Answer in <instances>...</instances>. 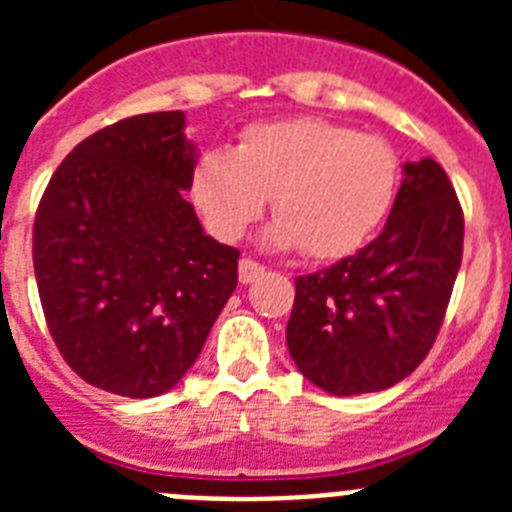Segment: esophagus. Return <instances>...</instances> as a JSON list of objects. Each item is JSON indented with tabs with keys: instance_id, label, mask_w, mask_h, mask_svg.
Returning <instances> with one entry per match:
<instances>
[{
	"instance_id": "34e87169",
	"label": "esophagus",
	"mask_w": 512,
	"mask_h": 512,
	"mask_svg": "<svg viewBox=\"0 0 512 512\" xmlns=\"http://www.w3.org/2000/svg\"><path fill=\"white\" fill-rule=\"evenodd\" d=\"M261 274H264V264L253 259H241V266H238V279H241V284L256 282Z\"/></svg>"
}]
</instances>
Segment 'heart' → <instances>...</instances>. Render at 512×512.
<instances>
[{"label":"heart","mask_w":512,"mask_h":512,"mask_svg":"<svg viewBox=\"0 0 512 512\" xmlns=\"http://www.w3.org/2000/svg\"><path fill=\"white\" fill-rule=\"evenodd\" d=\"M400 161L379 135L323 117L253 122L235 148L194 158L189 194L220 241H238L274 193L271 243L312 259L359 251L395 202Z\"/></svg>","instance_id":"b5f03b06"}]
</instances>
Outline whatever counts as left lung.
<instances>
[{
    "mask_svg": "<svg viewBox=\"0 0 512 512\" xmlns=\"http://www.w3.org/2000/svg\"><path fill=\"white\" fill-rule=\"evenodd\" d=\"M464 251V212L433 158L405 164L390 220L369 246L295 279L287 346L330 395L387 390L436 343Z\"/></svg>",
    "mask_w": 512,
    "mask_h": 512,
    "instance_id": "left-lung-1",
    "label": "left lung"
}]
</instances>
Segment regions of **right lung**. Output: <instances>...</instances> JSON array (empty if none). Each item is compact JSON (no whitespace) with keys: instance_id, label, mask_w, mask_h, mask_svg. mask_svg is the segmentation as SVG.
Segmentation results:
<instances>
[{"instance_id":"1","label":"right lung","mask_w":512,"mask_h":512,"mask_svg":"<svg viewBox=\"0 0 512 512\" xmlns=\"http://www.w3.org/2000/svg\"><path fill=\"white\" fill-rule=\"evenodd\" d=\"M194 153L179 110L84 138L40 197L33 266L63 361L122 397L171 390L238 284L241 251L184 200Z\"/></svg>"}]
</instances>
